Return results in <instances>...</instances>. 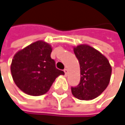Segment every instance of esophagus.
Listing matches in <instances>:
<instances>
[{
	"label": "esophagus",
	"mask_w": 125,
	"mask_h": 125,
	"mask_svg": "<svg viewBox=\"0 0 125 125\" xmlns=\"http://www.w3.org/2000/svg\"><path fill=\"white\" fill-rule=\"evenodd\" d=\"M64 73H65L66 75L68 74V70H67V69H64Z\"/></svg>",
	"instance_id": "obj_1"
}]
</instances>
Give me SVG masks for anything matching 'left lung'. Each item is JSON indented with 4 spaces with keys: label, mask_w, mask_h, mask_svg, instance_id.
<instances>
[{
    "label": "left lung",
    "mask_w": 125,
    "mask_h": 125,
    "mask_svg": "<svg viewBox=\"0 0 125 125\" xmlns=\"http://www.w3.org/2000/svg\"><path fill=\"white\" fill-rule=\"evenodd\" d=\"M80 65L81 80L75 87H71L73 95L80 100H93L100 95L108 86L112 67L107 58L87 44L73 47Z\"/></svg>",
    "instance_id": "8db88e82"
}]
</instances>
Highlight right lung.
<instances>
[{"mask_svg":"<svg viewBox=\"0 0 125 125\" xmlns=\"http://www.w3.org/2000/svg\"><path fill=\"white\" fill-rule=\"evenodd\" d=\"M52 48L44 41H37L18 51L10 67L13 81L24 93L38 96L47 93L55 78L64 75L56 69L50 55Z\"/></svg>","mask_w":125,"mask_h":125,"instance_id":"1","label":"right lung"}]
</instances>
